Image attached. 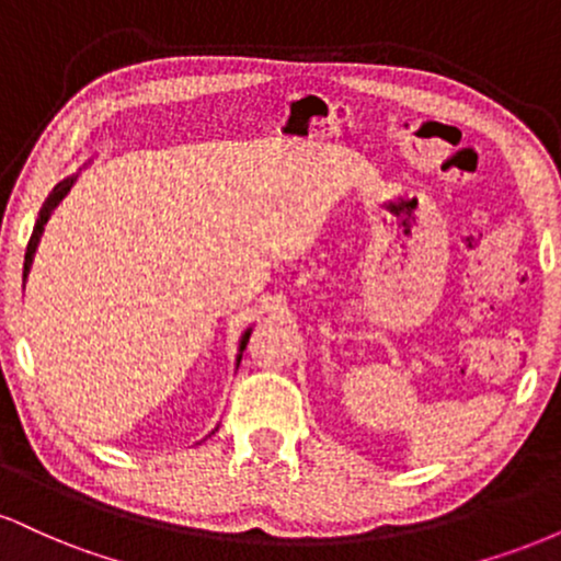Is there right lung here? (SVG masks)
<instances>
[{"label": "right lung", "mask_w": 561, "mask_h": 561, "mask_svg": "<svg viewBox=\"0 0 561 561\" xmlns=\"http://www.w3.org/2000/svg\"><path fill=\"white\" fill-rule=\"evenodd\" d=\"M70 184H73V179H66V182H60L53 190V195L47 197V203H44V208H42V216H38V221H36V229H34V234H31V240H28V248H25V263H23V279H25V274H28V268H31V261H34V253H36V244H38V237H42V229H44V224H47V218H49V214H53V208L57 203H60L62 197H66V192L70 190ZM248 340H250V330L244 332V337H242V343H240V351H244V345H248Z\"/></svg>", "instance_id": "add662e5"}]
</instances>
